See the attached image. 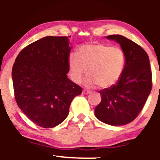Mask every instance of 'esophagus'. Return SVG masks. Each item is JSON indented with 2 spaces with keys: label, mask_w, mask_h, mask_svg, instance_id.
Returning a JSON list of instances; mask_svg holds the SVG:
<instances>
[{
  "label": "esophagus",
  "mask_w": 160,
  "mask_h": 160,
  "mask_svg": "<svg viewBox=\"0 0 160 160\" xmlns=\"http://www.w3.org/2000/svg\"><path fill=\"white\" fill-rule=\"evenodd\" d=\"M82 93L83 95H88V94H90L91 91L87 90V89H83V90H82Z\"/></svg>",
  "instance_id": "1"
}]
</instances>
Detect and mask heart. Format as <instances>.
<instances>
[{"label":"heart","instance_id":"heart-1","mask_svg":"<svg viewBox=\"0 0 160 160\" xmlns=\"http://www.w3.org/2000/svg\"><path fill=\"white\" fill-rule=\"evenodd\" d=\"M125 65L126 55L122 49L100 43L82 45L78 55L71 53L68 57L69 72L74 82H81L88 69L89 75L84 82L87 87H111L120 80Z\"/></svg>","mask_w":160,"mask_h":160}]
</instances>
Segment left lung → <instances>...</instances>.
I'll use <instances>...</instances> for the list:
<instances>
[{
  "label": "left lung",
  "mask_w": 160,
  "mask_h": 160,
  "mask_svg": "<svg viewBox=\"0 0 160 160\" xmlns=\"http://www.w3.org/2000/svg\"><path fill=\"white\" fill-rule=\"evenodd\" d=\"M126 55L122 76L116 84L99 91L102 101L95 108L99 120L111 126L131 122L144 107L152 89V73L149 57L139 45L126 37L109 35Z\"/></svg>",
  "instance_id": "left-lung-1"
}]
</instances>
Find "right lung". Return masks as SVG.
Wrapping results in <instances>:
<instances>
[{"label": "right lung", "mask_w": 160, "mask_h": 160, "mask_svg": "<svg viewBox=\"0 0 160 160\" xmlns=\"http://www.w3.org/2000/svg\"><path fill=\"white\" fill-rule=\"evenodd\" d=\"M69 44L68 37H45L24 48L12 66L16 103L40 127L52 128L63 122L72 100L82 92L67 76L72 48Z\"/></svg>", "instance_id": "1"}]
</instances>
